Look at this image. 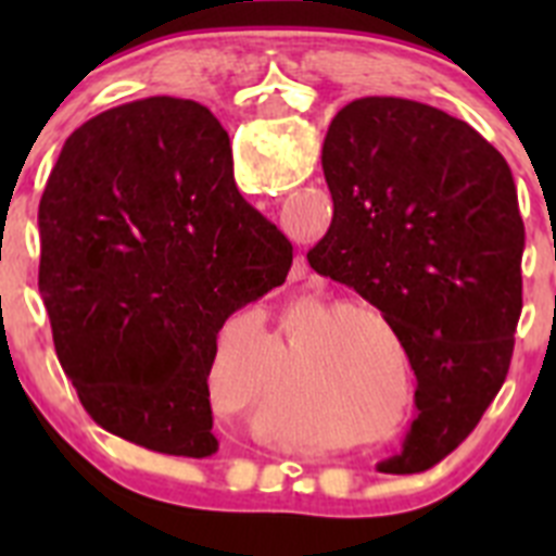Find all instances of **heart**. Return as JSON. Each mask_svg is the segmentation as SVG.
<instances>
[{"mask_svg": "<svg viewBox=\"0 0 556 556\" xmlns=\"http://www.w3.org/2000/svg\"><path fill=\"white\" fill-rule=\"evenodd\" d=\"M353 312H362V314H367V317H372V320H378V323H384V317H381V314L376 312V308H365V306H353Z\"/></svg>", "mask_w": 556, "mask_h": 556, "instance_id": "heart-1", "label": "heart"}]
</instances>
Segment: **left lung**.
<instances>
[{
  "instance_id": "8db88e82",
  "label": "left lung",
  "mask_w": 556,
  "mask_h": 556,
  "mask_svg": "<svg viewBox=\"0 0 556 556\" xmlns=\"http://www.w3.org/2000/svg\"><path fill=\"white\" fill-rule=\"evenodd\" d=\"M328 233L312 269L384 314L417 376L404 448L378 468L429 470L476 429L515 348L523 219L507 161L440 108L348 102L328 125Z\"/></svg>"
}]
</instances>
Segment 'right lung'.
<instances>
[{
  "mask_svg": "<svg viewBox=\"0 0 556 556\" xmlns=\"http://www.w3.org/2000/svg\"><path fill=\"white\" fill-rule=\"evenodd\" d=\"M38 230V289L83 409L141 448L214 454L219 328L292 267V242L236 189L217 116L147 97L88 119L49 175Z\"/></svg>",
  "mask_w": 556,
  "mask_h": 556,
  "instance_id": "obj_1",
  "label": "right lung"
}]
</instances>
